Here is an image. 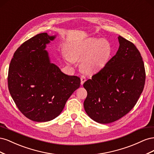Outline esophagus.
<instances>
[{
  "label": "esophagus",
  "instance_id": "1",
  "mask_svg": "<svg viewBox=\"0 0 154 154\" xmlns=\"http://www.w3.org/2000/svg\"><path fill=\"white\" fill-rule=\"evenodd\" d=\"M80 78H81V85H82L83 83H84V82L86 81V77L85 76L82 75V76H81Z\"/></svg>",
  "mask_w": 154,
  "mask_h": 154
}]
</instances>
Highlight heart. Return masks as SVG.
<instances>
[{
  "label": "heart",
  "mask_w": 154,
  "mask_h": 154,
  "mask_svg": "<svg viewBox=\"0 0 154 154\" xmlns=\"http://www.w3.org/2000/svg\"><path fill=\"white\" fill-rule=\"evenodd\" d=\"M112 49L110 44L103 39L88 38L75 42L69 46L67 59L70 63L73 60H81V67L83 71L92 74L100 71L108 62Z\"/></svg>",
  "instance_id": "1"
}]
</instances>
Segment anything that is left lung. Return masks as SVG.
Here are the masks:
<instances>
[{"label": "left lung", "mask_w": 154, "mask_h": 154, "mask_svg": "<svg viewBox=\"0 0 154 154\" xmlns=\"http://www.w3.org/2000/svg\"><path fill=\"white\" fill-rule=\"evenodd\" d=\"M119 49L101 71L83 83L87 115L101 124L116 122L136 104L145 83L140 53L130 41L118 36Z\"/></svg>", "instance_id": "8db88e82"}]
</instances>
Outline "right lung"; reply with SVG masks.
Segmentation results:
<instances>
[{"mask_svg":"<svg viewBox=\"0 0 154 154\" xmlns=\"http://www.w3.org/2000/svg\"><path fill=\"white\" fill-rule=\"evenodd\" d=\"M55 38L47 32L32 37L17 49L9 67L8 88L14 102L36 122L57 118L80 86V78L64 74L51 62L46 45Z\"/></svg>","mask_w":154,"mask_h":154,"instance_id":"1","label":"right lung"}]
</instances>
